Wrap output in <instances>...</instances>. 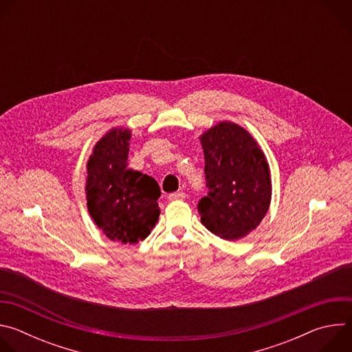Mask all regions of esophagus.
I'll use <instances>...</instances> for the list:
<instances>
[{
    "mask_svg": "<svg viewBox=\"0 0 352 352\" xmlns=\"http://www.w3.org/2000/svg\"><path fill=\"white\" fill-rule=\"evenodd\" d=\"M168 199H170V200H182V199H185V192H184V190H178V192L170 193V195H168Z\"/></svg>",
    "mask_w": 352,
    "mask_h": 352,
    "instance_id": "esophagus-1",
    "label": "esophagus"
}]
</instances>
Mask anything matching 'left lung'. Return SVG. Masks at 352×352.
Wrapping results in <instances>:
<instances>
[{
  "label": "left lung",
  "mask_w": 352,
  "mask_h": 352,
  "mask_svg": "<svg viewBox=\"0 0 352 352\" xmlns=\"http://www.w3.org/2000/svg\"><path fill=\"white\" fill-rule=\"evenodd\" d=\"M208 196L197 204L202 224L235 241L254 231L272 202L270 167L256 139L241 125L220 121L199 136Z\"/></svg>",
  "instance_id": "8db88e82"
}]
</instances>
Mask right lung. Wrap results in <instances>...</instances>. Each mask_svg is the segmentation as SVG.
Listing matches in <instances>:
<instances>
[{
  "instance_id": "obj_1",
  "label": "right lung",
  "mask_w": 352,
  "mask_h": 352,
  "mask_svg": "<svg viewBox=\"0 0 352 352\" xmlns=\"http://www.w3.org/2000/svg\"><path fill=\"white\" fill-rule=\"evenodd\" d=\"M131 129L117 126L94 144L86 168V206L113 241L138 243L156 226L162 192L155 178L128 168Z\"/></svg>"
}]
</instances>
